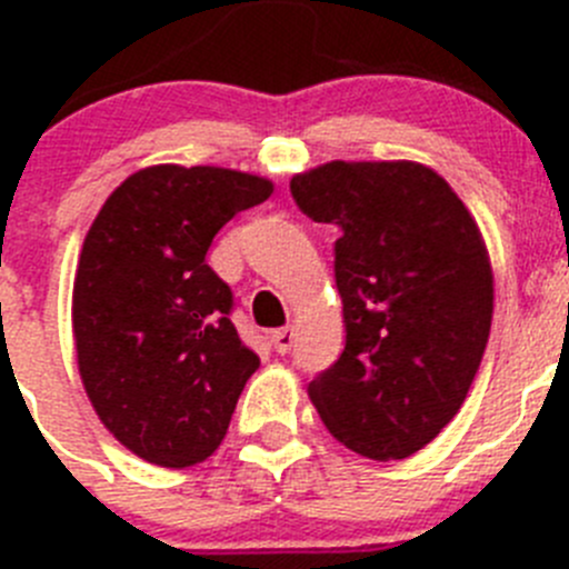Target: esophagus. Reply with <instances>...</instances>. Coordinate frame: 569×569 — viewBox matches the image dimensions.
Returning <instances> with one entry per match:
<instances>
[{
  "label": "esophagus",
  "mask_w": 569,
  "mask_h": 569,
  "mask_svg": "<svg viewBox=\"0 0 569 569\" xmlns=\"http://www.w3.org/2000/svg\"><path fill=\"white\" fill-rule=\"evenodd\" d=\"M270 341H273L276 353H288L290 347H293V341H296V330H293V328H279V330H273V336H270Z\"/></svg>",
  "instance_id": "obj_1"
}]
</instances>
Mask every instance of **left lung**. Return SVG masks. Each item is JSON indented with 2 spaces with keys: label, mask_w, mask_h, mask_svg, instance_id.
<instances>
[{
  "label": "left lung",
  "mask_w": 569,
  "mask_h": 569,
  "mask_svg": "<svg viewBox=\"0 0 569 569\" xmlns=\"http://www.w3.org/2000/svg\"><path fill=\"white\" fill-rule=\"evenodd\" d=\"M313 222L341 230L345 350L308 393L330 433L376 461L407 459L465 405L492 321L479 224L436 170L328 162L290 182Z\"/></svg>",
  "instance_id": "8db88e82"
}]
</instances>
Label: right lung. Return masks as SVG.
I'll return each instance as SVG.
<instances>
[{
    "instance_id": "right-lung-1",
    "label": "right lung",
    "mask_w": 569,
    "mask_h": 569,
    "mask_svg": "<svg viewBox=\"0 0 569 569\" xmlns=\"http://www.w3.org/2000/svg\"><path fill=\"white\" fill-rule=\"evenodd\" d=\"M273 182L228 168L156 164L128 176L84 236L73 339L84 393L130 453L199 465L228 433L259 356L208 264L213 236Z\"/></svg>"
}]
</instances>
